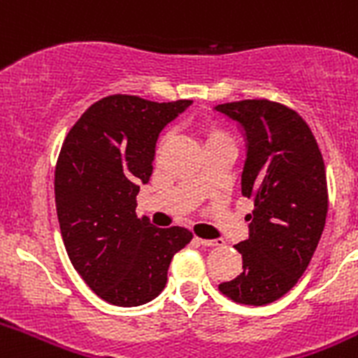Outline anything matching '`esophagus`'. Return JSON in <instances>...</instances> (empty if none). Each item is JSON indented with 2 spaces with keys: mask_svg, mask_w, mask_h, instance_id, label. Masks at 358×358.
Listing matches in <instances>:
<instances>
[{
  "mask_svg": "<svg viewBox=\"0 0 358 358\" xmlns=\"http://www.w3.org/2000/svg\"><path fill=\"white\" fill-rule=\"evenodd\" d=\"M197 242L204 248H217V245H222V240H206V238H197Z\"/></svg>",
  "mask_w": 358,
  "mask_h": 358,
  "instance_id": "obj_1",
  "label": "esophagus"
}]
</instances>
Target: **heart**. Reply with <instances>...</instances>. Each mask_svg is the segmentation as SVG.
Instances as JSON below:
<instances>
[{
	"label": "heart",
	"instance_id": "obj_1",
	"mask_svg": "<svg viewBox=\"0 0 358 358\" xmlns=\"http://www.w3.org/2000/svg\"><path fill=\"white\" fill-rule=\"evenodd\" d=\"M213 136H218V132H213V134H211V136H210V138H213Z\"/></svg>",
	"mask_w": 358,
	"mask_h": 358
}]
</instances>
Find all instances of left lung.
Here are the masks:
<instances>
[{"label": "left lung", "mask_w": 358, "mask_h": 358, "mask_svg": "<svg viewBox=\"0 0 358 358\" xmlns=\"http://www.w3.org/2000/svg\"><path fill=\"white\" fill-rule=\"evenodd\" d=\"M215 110L243 129L242 195L255 202L249 238L235 245L243 271L218 290L242 305H267L296 285L317 249L328 213L324 161L305 120L287 106L240 100Z\"/></svg>", "instance_id": "obj_1"}]
</instances>
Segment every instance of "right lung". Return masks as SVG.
Wrapping results in <instances>:
<instances>
[{
    "label": "right lung",
    "mask_w": 358,
    "mask_h": 358,
    "mask_svg": "<svg viewBox=\"0 0 358 358\" xmlns=\"http://www.w3.org/2000/svg\"><path fill=\"white\" fill-rule=\"evenodd\" d=\"M189 103L110 94L85 110L62 143L55 166L62 240L75 271L110 305L159 296L173 255L194 238L186 227L159 229L136 215L159 132Z\"/></svg>",
    "instance_id": "1"
}]
</instances>
